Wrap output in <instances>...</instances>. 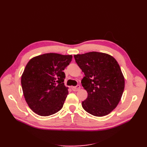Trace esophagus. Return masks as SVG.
<instances>
[{"label":"esophagus","instance_id":"1","mask_svg":"<svg viewBox=\"0 0 147 147\" xmlns=\"http://www.w3.org/2000/svg\"><path fill=\"white\" fill-rule=\"evenodd\" d=\"M72 90L74 91H79L80 90V86L77 85L76 86H73L72 88Z\"/></svg>","mask_w":147,"mask_h":147}]
</instances>
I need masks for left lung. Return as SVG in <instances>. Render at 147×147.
<instances>
[{"label":"left lung","instance_id":"left-lung-1","mask_svg":"<svg viewBox=\"0 0 147 147\" xmlns=\"http://www.w3.org/2000/svg\"><path fill=\"white\" fill-rule=\"evenodd\" d=\"M85 76L82 84L88 97L83 109L96 117H104L117 107L124 89V77L117 60L107 53L89 52L75 55Z\"/></svg>","mask_w":147,"mask_h":147}]
</instances>
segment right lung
<instances>
[{"instance_id":"add662e5","label":"right lung","mask_w":147,"mask_h":147,"mask_svg":"<svg viewBox=\"0 0 147 147\" xmlns=\"http://www.w3.org/2000/svg\"><path fill=\"white\" fill-rule=\"evenodd\" d=\"M72 59V55L50 53L29 60L21 82L25 100L34 113L47 117L63 108L69 93L63 70Z\"/></svg>"}]
</instances>
